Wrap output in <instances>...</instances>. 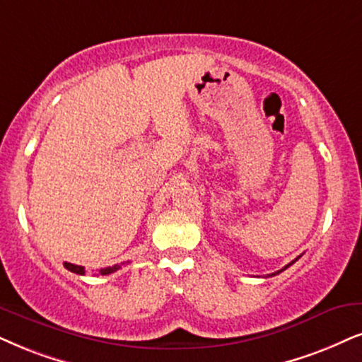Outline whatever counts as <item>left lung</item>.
I'll use <instances>...</instances> for the list:
<instances>
[{"mask_svg":"<svg viewBox=\"0 0 362 362\" xmlns=\"http://www.w3.org/2000/svg\"><path fill=\"white\" fill-rule=\"evenodd\" d=\"M299 257H300V255H299ZM299 257H297V259H299ZM297 259H296V260H297ZM296 260H292V262H291V264H287V265H286V267H284V269H281V271H277L276 274H281L282 271H286V269H287V267H289V265H292V264H294V262H296ZM276 274H272V276H276Z\"/></svg>","mask_w":362,"mask_h":362,"instance_id":"1","label":"left lung"}]
</instances>
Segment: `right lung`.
<instances>
[{
  "mask_svg": "<svg viewBox=\"0 0 362 362\" xmlns=\"http://www.w3.org/2000/svg\"><path fill=\"white\" fill-rule=\"evenodd\" d=\"M65 267H66L68 271H70V272L80 274V276H83V274H85V267H83V265H75V264L65 262ZM118 269H120V265L117 264V265H113V267H105V269H100V274H102V276H108V274L115 272V271H118Z\"/></svg>",
  "mask_w": 362,
  "mask_h": 362,
  "instance_id": "right-lung-1",
  "label": "right lung"
}]
</instances>
